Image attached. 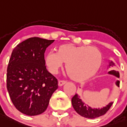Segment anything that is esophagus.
Wrapping results in <instances>:
<instances>
[{
    "label": "esophagus",
    "instance_id": "1",
    "mask_svg": "<svg viewBox=\"0 0 127 127\" xmlns=\"http://www.w3.org/2000/svg\"><path fill=\"white\" fill-rule=\"evenodd\" d=\"M67 81H64V80H60L58 81V85L59 86H62L63 85H64L65 83H66Z\"/></svg>",
    "mask_w": 127,
    "mask_h": 127
}]
</instances>
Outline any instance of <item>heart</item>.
<instances>
[{
	"label": "heart",
	"mask_w": 127,
	"mask_h": 127,
	"mask_svg": "<svg viewBox=\"0 0 127 127\" xmlns=\"http://www.w3.org/2000/svg\"><path fill=\"white\" fill-rule=\"evenodd\" d=\"M46 64L51 73H56L65 64L67 73L72 79L82 81L95 75L101 67L102 54L96 47L76 46L65 44L59 46L57 52L48 53Z\"/></svg>",
	"instance_id": "b5f03b06"
}]
</instances>
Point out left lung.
<instances>
[{
    "label": "left lung",
    "instance_id": "8db88e82",
    "mask_svg": "<svg viewBox=\"0 0 127 127\" xmlns=\"http://www.w3.org/2000/svg\"><path fill=\"white\" fill-rule=\"evenodd\" d=\"M113 65V63L111 62L110 64V66H112ZM109 73L110 74L115 75L117 77H119V73L117 71L111 70ZM119 81H117L116 82V85H117L118 87H119ZM71 103L73 107V109L77 113L82 117L89 118V119H95V118H97L103 115L109 110V109L113 105V103H110L109 105L102 109H92L90 107L85 105V103H83L81 99H79V97L77 94H75L72 97Z\"/></svg>",
    "mask_w": 127,
    "mask_h": 127
}]
</instances>
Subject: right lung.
I'll return each mask as SVG.
<instances>
[{
  "label": "right lung",
  "mask_w": 127,
  "mask_h": 127,
  "mask_svg": "<svg viewBox=\"0 0 127 127\" xmlns=\"http://www.w3.org/2000/svg\"><path fill=\"white\" fill-rule=\"evenodd\" d=\"M54 40L33 37L16 46L7 67L6 87L12 103L26 115H38L48 107L58 80L46 69L44 53Z\"/></svg>",
  "instance_id": "right-lung-1"
}]
</instances>
